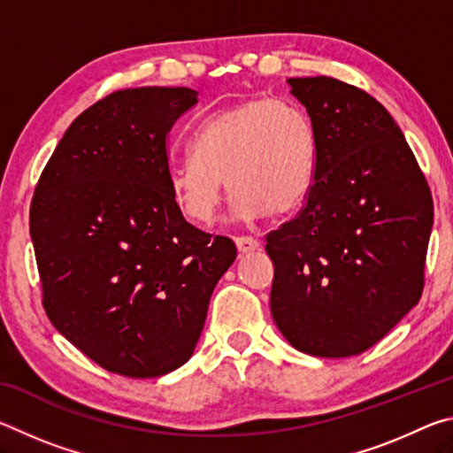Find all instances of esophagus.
<instances>
[{"label": "esophagus", "instance_id": "obj_1", "mask_svg": "<svg viewBox=\"0 0 453 453\" xmlns=\"http://www.w3.org/2000/svg\"><path fill=\"white\" fill-rule=\"evenodd\" d=\"M235 245H237V251H240V254H251V251L259 250V242L256 240V237H250V235L235 237Z\"/></svg>", "mask_w": 453, "mask_h": 453}]
</instances>
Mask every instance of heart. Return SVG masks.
<instances>
[{
    "label": "heart",
    "instance_id": "heart-1",
    "mask_svg": "<svg viewBox=\"0 0 453 453\" xmlns=\"http://www.w3.org/2000/svg\"><path fill=\"white\" fill-rule=\"evenodd\" d=\"M318 137L305 110L283 97H250L203 119L189 156L167 173L175 208L210 226L226 180L242 216L278 218L296 210L316 180Z\"/></svg>",
    "mask_w": 453,
    "mask_h": 453
}]
</instances>
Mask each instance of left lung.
<instances>
[{"label": "left lung", "instance_id": "8db88e82", "mask_svg": "<svg viewBox=\"0 0 453 453\" xmlns=\"http://www.w3.org/2000/svg\"><path fill=\"white\" fill-rule=\"evenodd\" d=\"M288 86L316 129L318 164L300 216L267 235L272 316L303 354L357 356L419 302L432 194L370 94L326 75Z\"/></svg>", "mask_w": 453, "mask_h": 453}]
</instances>
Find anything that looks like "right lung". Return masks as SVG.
Here are the masks:
<instances>
[{"label": "right lung", "instance_id": "add662e5", "mask_svg": "<svg viewBox=\"0 0 453 453\" xmlns=\"http://www.w3.org/2000/svg\"><path fill=\"white\" fill-rule=\"evenodd\" d=\"M189 88L121 89L73 119L29 211L43 308L104 370L159 378L194 354L237 250L183 219L167 189V134Z\"/></svg>", "mask_w": 453, "mask_h": 453}]
</instances>
